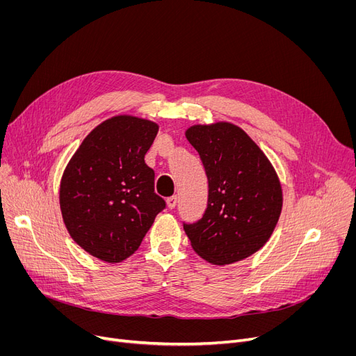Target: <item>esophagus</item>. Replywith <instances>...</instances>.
<instances>
[{"instance_id":"esophagus-1","label":"esophagus","mask_w":356,"mask_h":356,"mask_svg":"<svg viewBox=\"0 0 356 356\" xmlns=\"http://www.w3.org/2000/svg\"><path fill=\"white\" fill-rule=\"evenodd\" d=\"M177 204V196L176 195H173V196H170V197H167V208L168 209H173L175 207Z\"/></svg>"}]
</instances>
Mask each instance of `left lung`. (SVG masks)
Returning a JSON list of instances; mask_svg holds the SVG:
<instances>
[{
    "mask_svg": "<svg viewBox=\"0 0 356 356\" xmlns=\"http://www.w3.org/2000/svg\"><path fill=\"white\" fill-rule=\"evenodd\" d=\"M208 177L200 219L183 222L193 250L216 266L232 264L263 247L283 207L282 186L266 154L229 122L186 131Z\"/></svg>",
    "mask_w": 356,
    "mask_h": 356,
    "instance_id": "1",
    "label": "left lung"
}]
</instances>
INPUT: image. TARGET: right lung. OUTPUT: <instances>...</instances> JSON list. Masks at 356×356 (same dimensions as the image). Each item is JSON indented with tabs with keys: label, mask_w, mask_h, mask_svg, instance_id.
Returning a JSON list of instances; mask_svg holds the SVG:
<instances>
[{
	"label": "right lung",
	"mask_w": 356,
	"mask_h": 356,
	"mask_svg": "<svg viewBox=\"0 0 356 356\" xmlns=\"http://www.w3.org/2000/svg\"><path fill=\"white\" fill-rule=\"evenodd\" d=\"M157 124L128 115L104 121L70 159L60 183V209L70 236L106 263L133 255L165 200L144 161Z\"/></svg>",
	"instance_id": "obj_1"
}]
</instances>
